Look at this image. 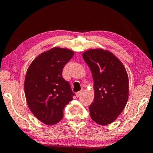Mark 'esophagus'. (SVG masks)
I'll return each instance as SVG.
<instances>
[{
    "mask_svg": "<svg viewBox=\"0 0 153 153\" xmlns=\"http://www.w3.org/2000/svg\"><path fill=\"white\" fill-rule=\"evenodd\" d=\"M83 91L82 90V91H79V92H77V93H76V96L77 97H81V96L83 95Z\"/></svg>",
    "mask_w": 153,
    "mask_h": 153,
    "instance_id": "1",
    "label": "esophagus"
}]
</instances>
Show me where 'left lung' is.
<instances>
[{"label":"left lung","instance_id":"left-lung-1","mask_svg":"<svg viewBox=\"0 0 153 153\" xmlns=\"http://www.w3.org/2000/svg\"><path fill=\"white\" fill-rule=\"evenodd\" d=\"M93 76L94 100L89 106L94 122L100 125L116 120L129 97L128 74L122 62L111 52L91 49L82 54Z\"/></svg>","mask_w":153,"mask_h":153}]
</instances>
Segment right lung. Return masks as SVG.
Here are the masks:
<instances>
[{
  "label": "right lung",
  "mask_w": 153,
  "mask_h": 153,
  "mask_svg": "<svg viewBox=\"0 0 153 153\" xmlns=\"http://www.w3.org/2000/svg\"><path fill=\"white\" fill-rule=\"evenodd\" d=\"M74 54L66 48L53 47L37 56L27 70L24 81L27 104L44 124L53 125L60 122L65 106L73 99L74 93L62 72Z\"/></svg>",
  "instance_id": "add662e5"
}]
</instances>
